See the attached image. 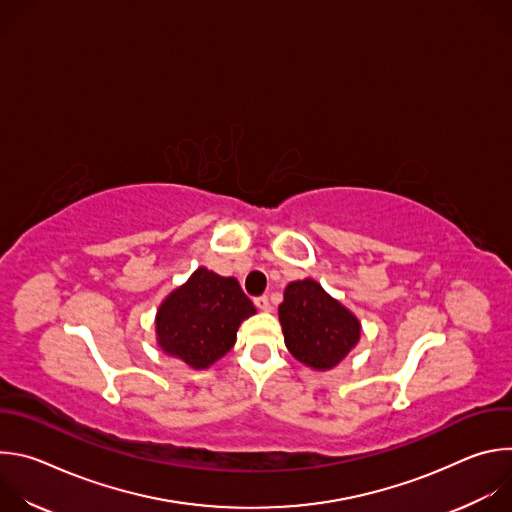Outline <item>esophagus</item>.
Wrapping results in <instances>:
<instances>
[{
	"label": "esophagus",
	"instance_id": "1",
	"mask_svg": "<svg viewBox=\"0 0 512 512\" xmlns=\"http://www.w3.org/2000/svg\"><path fill=\"white\" fill-rule=\"evenodd\" d=\"M255 306L259 308V310H263V312H271L273 308H271V302H269V298H265V296H261V298H255Z\"/></svg>",
	"mask_w": 512,
	"mask_h": 512
}]
</instances>
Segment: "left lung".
I'll return each mask as SVG.
<instances>
[{"instance_id":"obj_1","label":"left lung","mask_w":512,"mask_h":512,"mask_svg":"<svg viewBox=\"0 0 512 512\" xmlns=\"http://www.w3.org/2000/svg\"><path fill=\"white\" fill-rule=\"evenodd\" d=\"M279 324L287 350L314 371H330L360 340V320L316 279L291 281L283 291Z\"/></svg>"}]
</instances>
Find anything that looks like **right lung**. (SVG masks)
<instances>
[{
  "label": "right lung",
  "mask_w": 512,
  "mask_h": 512,
  "mask_svg": "<svg viewBox=\"0 0 512 512\" xmlns=\"http://www.w3.org/2000/svg\"><path fill=\"white\" fill-rule=\"evenodd\" d=\"M253 314L257 308L235 277L198 267L160 304L156 340L168 356L202 371L233 348L239 326Z\"/></svg>",
  "instance_id": "1"
}]
</instances>
